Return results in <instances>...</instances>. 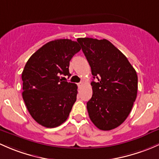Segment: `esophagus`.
<instances>
[{"mask_svg": "<svg viewBox=\"0 0 159 159\" xmlns=\"http://www.w3.org/2000/svg\"><path fill=\"white\" fill-rule=\"evenodd\" d=\"M83 84H84V83L83 82H80V83H78V88H81V87L83 86Z\"/></svg>", "mask_w": 159, "mask_h": 159, "instance_id": "obj_1", "label": "esophagus"}]
</instances>
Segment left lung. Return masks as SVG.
I'll use <instances>...</instances> for the list:
<instances>
[{
    "label": "left lung",
    "mask_w": 159,
    "mask_h": 159,
    "mask_svg": "<svg viewBox=\"0 0 159 159\" xmlns=\"http://www.w3.org/2000/svg\"><path fill=\"white\" fill-rule=\"evenodd\" d=\"M91 68L92 98L87 103L89 117L101 130H111L121 125L136 101L138 77L127 58L110 41L78 38Z\"/></svg>",
    "instance_id": "obj_1"
}]
</instances>
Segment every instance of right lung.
Returning a JSON list of instances; mask_svg holds the SVG:
<instances>
[{"label": "right lung", "instance_id": "obj_1", "mask_svg": "<svg viewBox=\"0 0 159 159\" xmlns=\"http://www.w3.org/2000/svg\"><path fill=\"white\" fill-rule=\"evenodd\" d=\"M80 50L75 41L53 40L33 53L24 67L23 101L32 117L45 127L62 124L76 101L77 84L60 76H71L70 61Z\"/></svg>", "mask_w": 159, "mask_h": 159}]
</instances>
